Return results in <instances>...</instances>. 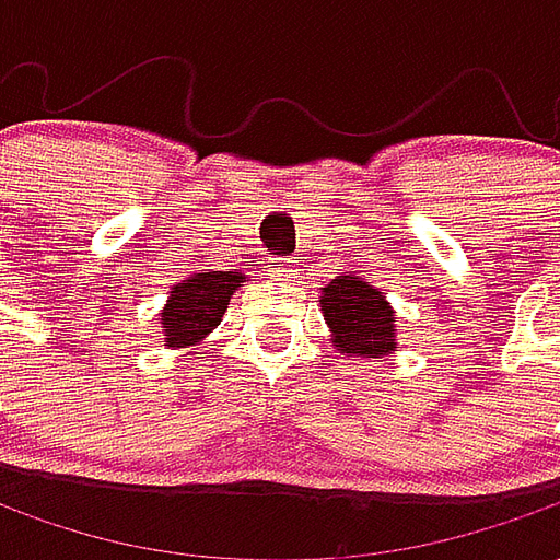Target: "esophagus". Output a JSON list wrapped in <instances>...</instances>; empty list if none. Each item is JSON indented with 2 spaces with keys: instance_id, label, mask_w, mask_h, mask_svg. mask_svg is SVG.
Masks as SVG:
<instances>
[{
  "instance_id": "esophagus-1",
  "label": "esophagus",
  "mask_w": 560,
  "mask_h": 560,
  "mask_svg": "<svg viewBox=\"0 0 560 560\" xmlns=\"http://www.w3.org/2000/svg\"><path fill=\"white\" fill-rule=\"evenodd\" d=\"M293 264H296V260H281V257H276V260L269 264V272L279 276V279H293V272H296Z\"/></svg>"
}]
</instances>
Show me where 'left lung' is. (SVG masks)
<instances>
[{
	"label": "left lung",
	"mask_w": 560,
	"mask_h": 560,
	"mask_svg": "<svg viewBox=\"0 0 560 560\" xmlns=\"http://www.w3.org/2000/svg\"><path fill=\"white\" fill-rule=\"evenodd\" d=\"M320 312L329 327V341L341 357H389L399 345L396 308L372 281L345 272L320 288Z\"/></svg>",
	"instance_id": "8db88e82"
}]
</instances>
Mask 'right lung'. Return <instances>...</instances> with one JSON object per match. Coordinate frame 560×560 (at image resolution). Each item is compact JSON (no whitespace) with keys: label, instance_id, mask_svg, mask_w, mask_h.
<instances>
[{"label":"right lung","instance_id":"obj_1","mask_svg":"<svg viewBox=\"0 0 560 560\" xmlns=\"http://www.w3.org/2000/svg\"><path fill=\"white\" fill-rule=\"evenodd\" d=\"M243 272L224 269H197L188 279L173 284L167 303L159 312L164 345L171 351L191 348L219 327L231 305V296L243 288Z\"/></svg>","mask_w":560,"mask_h":560}]
</instances>
